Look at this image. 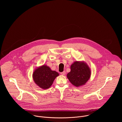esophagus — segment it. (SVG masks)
Instances as JSON below:
<instances>
[{"label": "esophagus", "mask_w": 122, "mask_h": 122, "mask_svg": "<svg viewBox=\"0 0 122 122\" xmlns=\"http://www.w3.org/2000/svg\"><path fill=\"white\" fill-rule=\"evenodd\" d=\"M62 75H65V74H66V72L65 71H63V72H61V73Z\"/></svg>", "instance_id": "1"}]
</instances>
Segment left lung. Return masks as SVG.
Here are the masks:
<instances>
[{"label": "left lung", "instance_id": "obj_1", "mask_svg": "<svg viewBox=\"0 0 122 122\" xmlns=\"http://www.w3.org/2000/svg\"><path fill=\"white\" fill-rule=\"evenodd\" d=\"M70 71L67 75L70 82L76 87L85 85L91 75V71L84 61H74L70 66Z\"/></svg>", "mask_w": 122, "mask_h": 122}]
</instances>
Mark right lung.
Listing matches in <instances>:
<instances>
[{
    "instance_id": "add662e5",
    "label": "right lung",
    "mask_w": 122,
    "mask_h": 122,
    "mask_svg": "<svg viewBox=\"0 0 122 122\" xmlns=\"http://www.w3.org/2000/svg\"><path fill=\"white\" fill-rule=\"evenodd\" d=\"M58 76L59 74L57 72L52 70L45 64L36 68L32 74L35 84L44 90L51 87L55 78Z\"/></svg>"
}]
</instances>
